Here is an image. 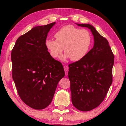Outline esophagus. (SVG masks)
<instances>
[{
    "mask_svg": "<svg viewBox=\"0 0 126 126\" xmlns=\"http://www.w3.org/2000/svg\"><path fill=\"white\" fill-rule=\"evenodd\" d=\"M64 69L65 72V76L68 75V67L67 65H64Z\"/></svg>",
    "mask_w": 126,
    "mask_h": 126,
    "instance_id": "34e87169",
    "label": "esophagus"
}]
</instances>
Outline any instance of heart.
Returning a JSON list of instances; mask_svg holds the SVG:
<instances>
[{
  "mask_svg": "<svg viewBox=\"0 0 126 126\" xmlns=\"http://www.w3.org/2000/svg\"><path fill=\"white\" fill-rule=\"evenodd\" d=\"M55 40L47 39L45 46L51 57L56 58L64 51L65 54L61 57L62 61L71 58L73 61L83 59L90 49L92 37L87 29H80L67 25L58 29L54 34Z\"/></svg>",
  "mask_w": 126,
  "mask_h": 126,
  "instance_id": "heart-1",
  "label": "heart"
}]
</instances>
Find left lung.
I'll use <instances>...</instances> for the list:
<instances>
[{"mask_svg": "<svg viewBox=\"0 0 126 126\" xmlns=\"http://www.w3.org/2000/svg\"><path fill=\"white\" fill-rule=\"evenodd\" d=\"M76 24L90 29L94 45L86 57L69 65L72 102L78 110L89 111L103 102L111 86L114 55L107 40L93 25Z\"/></svg>", "mask_w": 126, "mask_h": 126, "instance_id": "obj_1", "label": "left lung"}]
</instances>
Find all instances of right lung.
Here are the masks:
<instances>
[{
    "label": "right lung",
    "mask_w": 126,
    "mask_h": 126,
    "mask_svg": "<svg viewBox=\"0 0 126 126\" xmlns=\"http://www.w3.org/2000/svg\"><path fill=\"white\" fill-rule=\"evenodd\" d=\"M55 22L36 26L16 40L12 51V77L22 101L35 110L49 105L58 82L65 76L61 62L45 46Z\"/></svg>",
    "instance_id": "right-lung-1"
}]
</instances>
